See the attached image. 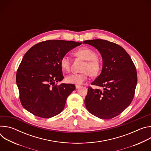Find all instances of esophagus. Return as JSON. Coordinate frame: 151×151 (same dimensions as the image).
<instances>
[{
	"label": "esophagus",
	"mask_w": 151,
	"mask_h": 151,
	"mask_svg": "<svg viewBox=\"0 0 151 151\" xmlns=\"http://www.w3.org/2000/svg\"><path fill=\"white\" fill-rule=\"evenodd\" d=\"M75 87H76V89H78V88H79L81 87V86H80V85H76Z\"/></svg>",
	"instance_id": "1"
}]
</instances>
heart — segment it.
I'll return each instance as SVG.
<instances>
[{
    "label": "heart",
    "mask_w": 151,
    "mask_h": 151,
    "mask_svg": "<svg viewBox=\"0 0 151 151\" xmlns=\"http://www.w3.org/2000/svg\"><path fill=\"white\" fill-rule=\"evenodd\" d=\"M74 54L78 58L85 60L81 69L82 72L73 73L66 77L69 83L79 85L87 81L88 76H97L101 70V63L96 52L88 47H82L77 50ZM60 65L63 71L69 72L70 69V60L67 55L63 56L60 60Z\"/></svg>",
    "instance_id": "heart-1"
}]
</instances>
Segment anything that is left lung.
Masks as SVG:
<instances>
[{
    "label": "left lung",
    "mask_w": 151,
    "mask_h": 151,
    "mask_svg": "<svg viewBox=\"0 0 151 151\" xmlns=\"http://www.w3.org/2000/svg\"><path fill=\"white\" fill-rule=\"evenodd\" d=\"M100 52L103 68L91 85L103 88H88L85 99L87 110L93 115L110 119L121 114L134 98L137 82L136 66L125 50L115 43L103 39L83 42Z\"/></svg>",
    "instance_id": "left-lung-1"
}]
</instances>
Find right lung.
Instances as JSON below:
<instances>
[{"mask_svg":"<svg viewBox=\"0 0 151 151\" xmlns=\"http://www.w3.org/2000/svg\"><path fill=\"white\" fill-rule=\"evenodd\" d=\"M81 44L75 41L48 40L27 51L16 75L19 100L24 109L42 118H51L63 111L75 85H55L64 78L60 60Z\"/></svg>","mask_w":151,"mask_h":151,"instance_id":"obj_1","label":"right lung"}]
</instances>
